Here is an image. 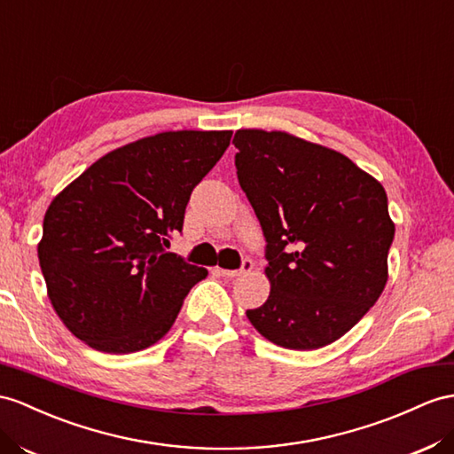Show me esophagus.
Returning a JSON list of instances; mask_svg holds the SVG:
<instances>
[{
  "instance_id": "esophagus-1",
  "label": "esophagus",
  "mask_w": 454,
  "mask_h": 454,
  "mask_svg": "<svg viewBox=\"0 0 454 454\" xmlns=\"http://www.w3.org/2000/svg\"><path fill=\"white\" fill-rule=\"evenodd\" d=\"M253 270V261L251 259H243L241 262V269L238 270H228V269H216L215 272L218 276H224V278H238V276H243V274H249Z\"/></svg>"
}]
</instances>
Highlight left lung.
Wrapping results in <instances>:
<instances>
[{"label":"left lung","mask_w":454,"mask_h":454,"mask_svg":"<svg viewBox=\"0 0 454 454\" xmlns=\"http://www.w3.org/2000/svg\"><path fill=\"white\" fill-rule=\"evenodd\" d=\"M234 145L270 280L266 303L246 315L280 347L330 345L386 287L395 236L386 190L338 151L292 134L238 130Z\"/></svg>","instance_id":"8db88e82"}]
</instances>
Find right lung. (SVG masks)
<instances>
[{
    "label": "right lung",
    "mask_w": 454,
    "mask_h": 454,
    "mask_svg": "<svg viewBox=\"0 0 454 454\" xmlns=\"http://www.w3.org/2000/svg\"><path fill=\"white\" fill-rule=\"evenodd\" d=\"M230 130L160 132L111 151L51 201L38 246L65 326L103 353L157 343L207 270L168 253L185 205Z\"/></svg>",
    "instance_id": "right-lung-1"
}]
</instances>
